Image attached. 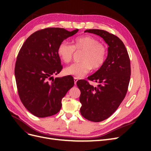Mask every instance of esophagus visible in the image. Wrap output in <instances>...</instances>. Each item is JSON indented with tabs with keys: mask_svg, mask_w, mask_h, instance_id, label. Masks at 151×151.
I'll return each mask as SVG.
<instances>
[{
	"mask_svg": "<svg viewBox=\"0 0 151 151\" xmlns=\"http://www.w3.org/2000/svg\"><path fill=\"white\" fill-rule=\"evenodd\" d=\"M74 84H75V85H76V83H77V81H78V79H77L76 77H74Z\"/></svg>",
	"mask_w": 151,
	"mask_h": 151,
	"instance_id": "esophagus-1",
	"label": "esophagus"
}]
</instances>
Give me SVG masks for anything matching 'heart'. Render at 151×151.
<instances>
[{"label":"heart","instance_id":"b5f03b06","mask_svg":"<svg viewBox=\"0 0 151 151\" xmlns=\"http://www.w3.org/2000/svg\"><path fill=\"white\" fill-rule=\"evenodd\" d=\"M72 43L73 45L66 41H63L57 48L59 58L65 63L72 61L75 50L84 52L81 58L82 62L73 63L65 68V74L81 78L92 68L97 70L103 66L106 58L107 48L96 38L88 35L81 36L74 39Z\"/></svg>","mask_w":151,"mask_h":151}]
</instances>
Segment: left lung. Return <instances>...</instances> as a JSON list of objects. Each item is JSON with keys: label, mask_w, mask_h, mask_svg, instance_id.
Instances as JSON below:
<instances>
[{"label": "left lung", "mask_w": 151, "mask_h": 151, "mask_svg": "<svg viewBox=\"0 0 151 151\" xmlns=\"http://www.w3.org/2000/svg\"><path fill=\"white\" fill-rule=\"evenodd\" d=\"M84 32L101 36L109 47L103 66L88 77L99 83L98 86L93 87L85 80L77 82L81 91L82 116L89 121L99 122L110 116L125 98L130 79V61L124 44L116 36L97 29Z\"/></svg>", "instance_id": "left-lung-1"}]
</instances>
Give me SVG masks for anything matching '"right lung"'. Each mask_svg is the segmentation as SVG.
<instances>
[{
    "label": "right lung",
    "mask_w": 151,
    "mask_h": 151,
    "mask_svg": "<svg viewBox=\"0 0 151 151\" xmlns=\"http://www.w3.org/2000/svg\"><path fill=\"white\" fill-rule=\"evenodd\" d=\"M76 29L48 28L35 32L22 45L17 57L15 78L18 94L33 115L44 118L60 110L62 99L74 85L71 76L56 77L62 68L57 53L59 44L75 35Z\"/></svg>",
    "instance_id": "obj_1"
}]
</instances>
